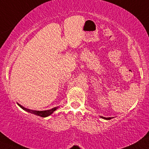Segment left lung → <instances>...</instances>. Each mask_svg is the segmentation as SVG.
Returning <instances> with one entry per match:
<instances>
[{"instance_id": "1", "label": "left lung", "mask_w": 149, "mask_h": 149, "mask_svg": "<svg viewBox=\"0 0 149 149\" xmlns=\"http://www.w3.org/2000/svg\"><path fill=\"white\" fill-rule=\"evenodd\" d=\"M101 118H102V119H104V120H109L111 119L112 118H105V117H103V116H100Z\"/></svg>"}]
</instances>
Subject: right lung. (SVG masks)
I'll return each instance as SVG.
<instances>
[{
	"label": "right lung",
	"instance_id": "add662e5",
	"mask_svg": "<svg viewBox=\"0 0 149 149\" xmlns=\"http://www.w3.org/2000/svg\"><path fill=\"white\" fill-rule=\"evenodd\" d=\"M17 104H18V105L20 107V108L23 109V110L25 111H27L28 113H32V114L36 115V116H38L42 117V118H46V117H48L49 116H50V115H52L53 113L56 110H57V109L59 108L58 107H54V108H53L52 109H49V110L36 111V110H31V109H29L25 108V107H22V105L18 104V103H17Z\"/></svg>",
	"mask_w": 149,
	"mask_h": 149
}]
</instances>
